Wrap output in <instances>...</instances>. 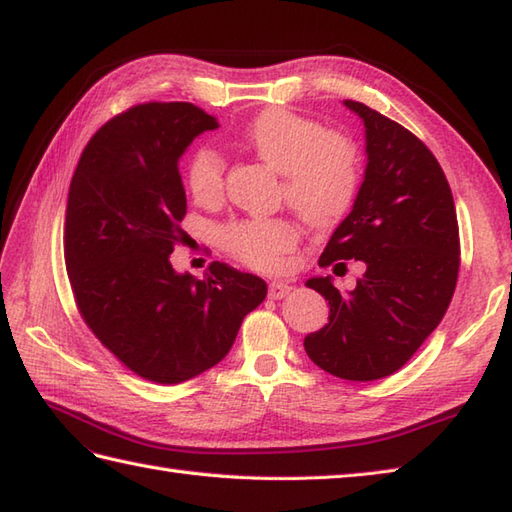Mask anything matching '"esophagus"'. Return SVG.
<instances>
[{"mask_svg": "<svg viewBox=\"0 0 512 512\" xmlns=\"http://www.w3.org/2000/svg\"><path fill=\"white\" fill-rule=\"evenodd\" d=\"M290 290H292L290 283H285V281H272L270 288H268V296H270V299H283V296L290 294Z\"/></svg>", "mask_w": 512, "mask_h": 512, "instance_id": "esophagus-1", "label": "esophagus"}]
</instances>
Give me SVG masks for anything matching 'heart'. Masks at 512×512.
Here are the masks:
<instances>
[{
	"label": "heart",
	"mask_w": 512,
	"mask_h": 512,
	"mask_svg": "<svg viewBox=\"0 0 512 512\" xmlns=\"http://www.w3.org/2000/svg\"><path fill=\"white\" fill-rule=\"evenodd\" d=\"M244 144L272 170L281 172V196L312 229H327L351 209L360 187V159L353 141L336 130L288 109H266L244 128ZM185 183L198 205L224 196V163L211 148H196L185 159ZM224 251L242 264L275 270L299 244V229L285 218H255L220 231Z\"/></svg>",
	"instance_id": "1"
}]
</instances>
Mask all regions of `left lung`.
Returning a JSON list of instances; mask_svg holds the SVG:
<instances>
[{
    "label": "left lung",
    "mask_w": 512,
    "mask_h": 512,
    "mask_svg": "<svg viewBox=\"0 0 512 512\" xmlns=\"http://www.w3.org/2000/svg\"><path fill=\"white\" fill-rule=\"evenodd\" d=\"M366 128V170L353 209L331 235L320 268L362 261L366 272L342 294L331 277H314L329 301V323L305 336L323 371L373 382L406 364L441 323L456 290L460 237L454 196L436 157L408 128L344 100Z\"/></svg>",
    "instance_id": "8db88e82"
}]
</instances>
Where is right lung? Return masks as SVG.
Instances as JSON below:
<instances>
[{
  "label": "right lung",
  "mask_w": 512,
  "mask_h": 512,
  "mask_svg": "<svg viewBox=\"0 0 512 512\" xmlns=\"http://www.w3.org/2000/svg\"><path fill=\"white\" fill-rule=\"evenodd\" d=\"M218 120L189 102L137 104L82 150L67 196L65 266L78 312L106 349L154 384H181L216 366L264 279L220 261L205 279L170 264L187 198L178 159Z\"/></svg>",
  "instance_id": "add662e5"
}]
</instances>
